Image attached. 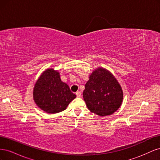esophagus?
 <instances>
[{"mask_svg":"<svg viewBox=\"0 0 160 160\" xmlns=\"http://www.w3.org/2000/svg\"><path fill=\"white\" fill-rule=\"evenodd\" d=\"M76 95H77V97H78V98H79V97H81V93L80 91H77L76 92Z\"/></svg>","mask_w":160,"mask_h":160,"instance_id":"1","label":"esophagus"}]
</instances>
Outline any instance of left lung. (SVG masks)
<instances>
[{
	"label": "left lung",
	"mask_w": 160,
	"mask_h": 160,
	"mask_svg": "<svg viewBox=\"0 0 160 160\" xmlns=\"http://www.w3.org/2000/svg\"><path fill=\"white\" fill-rule=\"evenodd\" d=\"M83 95L91 112L102 117L115 112L123 99V90L118 81L103 67H98L91 72Z\"/></svg>",
	"instance_id": "1"
}]
</instances>
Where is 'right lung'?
I'll return each mask as SVG.
<instances>
[{"label":"right lung","instance_id":"add662e5","mask_svg":"<svg viewBox=\"0 0 160 160\" xmlns=\"http://www.w3.org/2000/svg\"><path fill=\"white\" fill-rule=\"evenodd\" d=\"M32 96L38 107L51 114L64 111L76 98L68 85L61 81L59 72L52 68L47 69L38 77Z\"/></svg>","mask_w":160,"mask_h":160}]
</instances>
